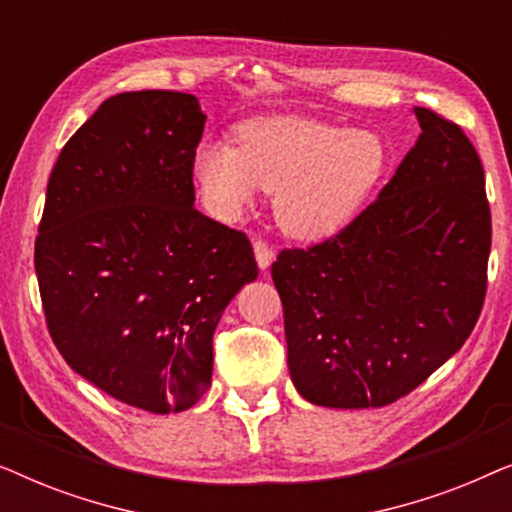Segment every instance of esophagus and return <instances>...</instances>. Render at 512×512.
I'll return each mask as SVG.
<instances>
[{
	"label": "esophagus",
	"instance_id": "34e87169",
	"mask_svg": "<svg viewBox=\"0 0 512 512\" xmlns=\"http://www.w3.org/2000/svg\"><path fill=\"white\" fill-rule=\"evenodd\" d=\"M254 256H256L258 268L268 270L270 265H272V261H275V249H272L268 242L256 240V242H254Z\"/></svg>",
	"mask_w": 512,
	"mask_h": 512
}]
</instances>
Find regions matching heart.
Returning <instances> with one entry per match:
<instances>
[{"mask_svg": "<svg viewBox=\"0 0 512 512\" xmlns=\"http://www.w3.org/2000/svg\"><path fill=\"white\" fill-rule=\"evenodd\" d=\"M391 153L380 135L298 116L254 118L240 144L205 137L193 151V177L207 207L233 221L256 198L275 193L272 207L284 233L326 240L345 230L389 170Z\"/></svg>", "mask_w": 512, "mask_h": 512, "instance_id": "obj_1", "label": "heart"}]
</instances>
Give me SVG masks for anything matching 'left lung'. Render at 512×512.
I'll return each mask as SVG.
<instances>
[{
  "label": "left lung",
  "instance_id": "left-lung-1",
  "mask_svg": "<svg viewBox=\"0 0 512 512\" xmlns=\"http://www.w3.org/2000/svg\"><path fill=\"white\" fill-rule=\"evenodd\" d=\"M417 144L373 205L310 249H284V305L298 394L324 408H382L457 354L487 291L492 216L464 130L415 107Z\"/></svg>",
  "mask_w": 512,
  "mask_h": 512
}]
</instances>
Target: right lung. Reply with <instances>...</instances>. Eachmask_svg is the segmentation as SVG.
<instances>
[{"label":"right lung","mask_w":512,"mask_h":512,"mask_svg":"<svg viewBox=\"0 0 512 512\" xmlns=\"http://www.w3.org/2000/svg\"><path fill=\"white\" fill-rule=\"evenodd\" d=\"M205 121L198 97L174 90L104 100L53 167L34 244L62 359L156 415L209 389L216 324L258 277L247 235L193 207Z\"/></svg>","instance_id":"1"}]
</instances>
